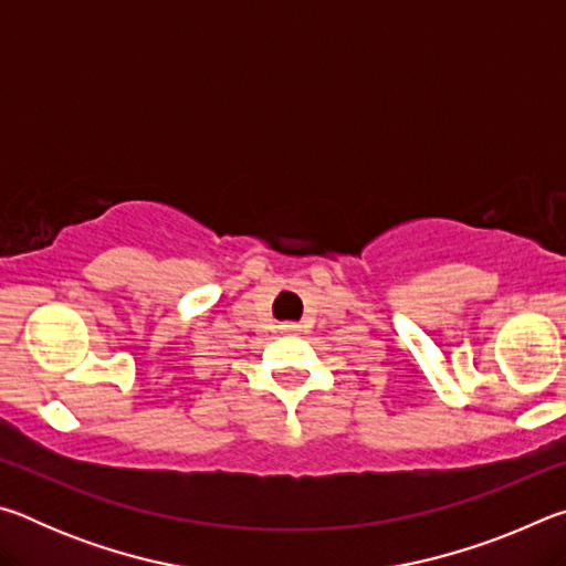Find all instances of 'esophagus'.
I'll return each instance as SVG.
<instances>
[{
    "instance_id": "1",
    "label": "esophagus",
    "mask_w": 566,
    "mask_h": 566,
    "mask_svg": "<svg viewBox=\"0 0 566 566\" xmlns=\"http://www.w3.org/2000/svg\"><path fill=\"white\" fill-rule=\"evenodd\" d=\"M282 332H290V334L300 332V324H282Z\"/></svg>"
}]
</instances>
